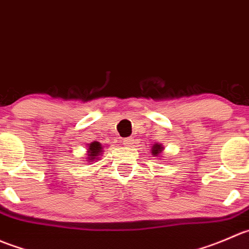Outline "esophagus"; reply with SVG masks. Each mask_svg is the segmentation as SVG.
Masks as SVG:
<instances>
[{
	"mask_svg": "<svg viewBox=\"0 0 249 249\" xmlns=\"http://www.w3.org/2000/svg\"><path fill=\"white\" fill-rule=\"evenodd\" d=\"M124 146H132V144H133V140H132V138H124Z\"/></svg>",
	"mask_w": 249,
	"mask_h": 249,
	"instance_id": "esophagus-1",
	"label": "esophagus"
}]
</instances>
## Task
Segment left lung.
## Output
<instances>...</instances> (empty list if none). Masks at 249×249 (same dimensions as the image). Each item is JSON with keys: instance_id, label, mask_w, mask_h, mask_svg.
<instances>
[{"instance_id": "left-lung-1", "label": "left lung", "mask_w": 249, "mask_h": 249, "mask_svg": "<svg viewBox=\"0 0 249 249\" xmlns=\"http://www.w3.org/2000/svg\"><path fill=\"white\" fill-rule=\"evenodd\" d=\"M151 151H152V155H154V156H157V155H160L162 152V146L159 144H155L154 146H152Z\"/></svg>"}]
</instances>
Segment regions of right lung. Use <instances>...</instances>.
I'll return each instance as SVG.
<instances>
[{"mask_svg": "<svg viewBox=\"0 0 249 249\" xmlns=\"http://www.w3.org/2000/svg\"><path fill=\"white\" fill-rule=\"evenodd\" d=\"M99 152H102V144L100 142H92V144L89 145V147H88V156H89V159L88 160H94L95 156H98V154Z\"/></svg>", "mask_w": 249, "mask_h": 249, "instance_id": "1", "label": "right lung"}]
</instances>
